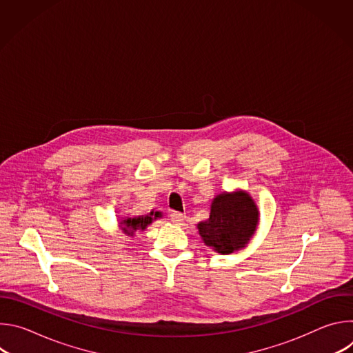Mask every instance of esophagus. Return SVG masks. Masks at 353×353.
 <instances>
[{"label":"esophagus","mask_w":353,"mask_h":353,"mask_svg":"<svg viewBox=\"0 0 353 353\" xmlns=\"http://www.w3.org/2000/svg\"><path fill=\"white\" fill-rule=\"evenodd\" d=\"M185 218L187 216L184 214H181V212H172V215H170L172 222L176 223V225H183L185 222Z\"/></svg>","instance_id":"1"}]
</instances>
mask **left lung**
Listing matches in <instances>:
<instances>
[{"mask_svg": "<svg viewBox=\"0 0 353 353\" xmlns=\"http://www.w3.org/2000/svg\"><path fill=\"white\" fill-rule=\"evenodd\" d=\"M259 208L245 191L222 192L212 199L210 218L196 225L198 233L216 253L230 254L247 245L259 225Z\"/></svg>", "mask_w": 353, "mask_h": 353, "instance_id": "obj_1", "label": "left lung"}]
</instances>
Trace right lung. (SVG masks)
Masks as SVG:
<instances>
[{
	"label": "right lung",
	"instance_id": "add662e5",
	"mask_svg": "<svg viewBox=\"0 0 353 353\" xmlns=\"http://www.w3.org/2000/svg\"><path fill=\"white\" fill-rule=\"evenodd\" d=\"M162 212H154L150 211L148 215H142V216H135V218H124L123 221H120V228L123 229L124 233H127L128 236H132L134 232L137 230H145L148 225L152 223L154 221H157L158 218H162Z\"/></svg>",
	"mask_w": 353,
	"mask_h": 353
}]
</instances>
